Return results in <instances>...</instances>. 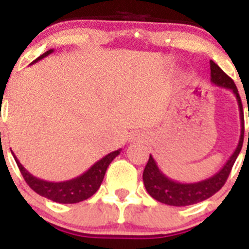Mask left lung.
<instances>
[{"instance_id":"8db88e82","label":"left lung","mask_w":249,"mask_h":249,"mask_svg":"<svg viewBox=\"0 0 249 249\" xmlns=\"http://www.w3.org/2000/svg\"><path fill=\"white\" fill-rule=\"evenodd\" d=\"M210 65L211 82L213 85L218 86V87H222V89H231L237 98L239 107V118H241V137H239V142L237 144V148L234 149V152L230 157V160L226 162V164L219 169L218 172L213 175L212 177L206 178L203 181L195 182V183H181V182L173 181L169 177H167L160 171V167L157 166L155 158L152 157V155H149V160L143 171V183L149 196L153 197L156 201L160 202V203L168 204V206L184 207L198 203V202L212 197L226 183L231 173V169H232L233 164L236 162L239 152L242 149L243 135H245V117H243V107H242V101L241 97H239L238 89H237L232 78L224 73L218 65H215L213 61H210Z\"/></svg>"}]
</instances>
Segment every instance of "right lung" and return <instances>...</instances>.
<instances>
[{"mask_svg":"<svg viewBox=\"0 0 249 249\" xmlns=\"http://www.w3.org/2000/svg\"><path fill=\"white\" fill-rule=\"evenodd\" d=\"M52 52H53V50H48L47 52L41 54L38 58L35 59L32 63L38 62L39 59L45 58L46 56H48ZM121 151L122 149L111 152V153H108V155L105 156L103 158H101L100 160H97L93 166L89 167L85 173H82L78 177L63 182H48L35 177V176L31 175L27 169L19 163V160H17L16 156L13 155V152H12L13 158L16 160V163L18 166L19 171H21L22 176L25 178L26 183L35 192L38 193L42 197L51 199V201L57 202V203H78V202L89 198L91 196H93L94 193L97 192L101 183H102L103 178H105L107 167L109 166V163H111L114 158L120 155Z\"/></svg>","mask_w":249,"mask_h":249,"instance_id":"add662e5","label":"right lung"}]
</instances>
